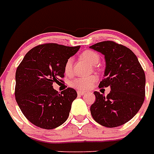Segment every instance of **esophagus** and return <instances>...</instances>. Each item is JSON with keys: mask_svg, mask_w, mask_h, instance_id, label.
I'll return each instance as SVG.
<instances>
[{"mask_svg": "<svg viewBox=\"0 0 154 154\" xmlns=\"http://www.w3.org/2000/svg\"><path fill=\"white\" fill-rule=\"evenodd\" d=\"M85 93H86L85 91H77V95H78V96H82V95H84Z\"/></svg>", "mask_w": 154, "mask_h": 154, "instance_id": "obj_1", "label": "esophagus"}]
</instances>
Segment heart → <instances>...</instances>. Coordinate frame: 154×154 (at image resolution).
Returning a JSON list of instances; mask_svg holds the SVG:
<instances>
[{
  "label": "heart",
  "mask_w": 154,
  "mask_h": 154,
  "mask_svg": "<svg viewBox=\"0 0 154 154\" xmlns=\"http://www.w3.org/2000/svg\"><path fill=\"white\" fill-rule=\"evenodd\" d=\"M81 57L88 62L91 66H96L100 61V56L98 55V54L91 50L84 51L81 54ZM72 67H73V60L72 57H70L67 59L64 63L63 69L65 74L71 75L72 73ZM97 77L96 75H91L86 77H76L69 82V85L78 90L86 91L92 87V85L97 82Z\"/></svg>",
  "instance_id": "b5f03b06"
}]
</instances>
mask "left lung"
I'll return each instance as SVG.
<instances>
[{
	"label": "left lung",
	"mask_w": 154,
	"mask_h": 154,
	"mask_svg": "<svg viewBox=\"0 0 154 154\" xmlns=\"http://www.w3.org/2000/svg\"><path fill=\"white\" fill-rule=\"evenodd\" d=\"M91 48L105 55L106 70L100 87H110L106 97L95 91L91 114L98 124L118 127L132 119L145 97V74L136 55L129 48L114 41H102Z\"/></svg>",
	"instance_id": "left-lung-1"
}]
</instances>
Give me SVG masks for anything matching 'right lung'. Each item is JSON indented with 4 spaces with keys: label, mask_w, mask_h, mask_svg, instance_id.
<instances>
[{
    "label": "right lung",
    "mask_w": 154,
    "mask_h": 154,
    "mask_svg": "<svg viewBox=\"0 0 154 154\" xmlns=\"http://www.w3.org/2000/svg\"><path fill=\"white\" fill-rule=\"evenodd\" d=\"M79 48L54 43L39 44L25 54L18 66L15 100L22 113L33 125L52 129L68 118L77 91L68 87L60 93L54 90L53 83L63 82L64 63Z\"/></svg>",
    "instance_id": "add662e5"
}]
</instances>
